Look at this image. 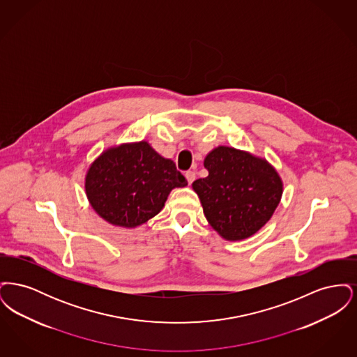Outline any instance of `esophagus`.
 Masks as SVG:
<instances>
[{"mask_svg": "<svg viewBox=\"0 0 357 357\" xmlns=\"http://www.w3.org/2000/svg\"><path fill=\"white\" fill-rule=\"evenodd\" d=\"M185 175H186V179L187 182H188V185H191V183L195 181V172H194V171H187Z\"/></svg>", "mask_w": 357, "mask_h": 357, "instance_id": "obj_1", "label": "esophagus"}]
</instances>
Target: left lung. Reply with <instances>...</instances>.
Here are the masks:
<instances>
[{
	"mask_svg": "<svg viewBox=\"0 0 357 357\" xmlns=\"http://www.w3.org/2000/svg\"><path fill=\"white\" fill-rule=\"evenodd\" d=\"M206 178L192 183L211 227L227 241L252 237L272 218L282 181L261 158L221 146L204 158Z\"/></svg>",
	"mask_w": 357,
	"mask_h": 357,
	"instance_id": "obj_1",
	"label": "left lung"
}]
</instances>
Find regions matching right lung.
<instances>
[{
	"mask_svg": "<svg viewBox=\"0 0 357 357\" xmlns=\"http://www.w3.org/2000/svg\"><path fill=\"white\" fill-rule=\"evenodd\" d=\"M187 186L171 159L147 142L112 147L91 165L85 192L93 210L115 226L136 227L155 217L171 190Z\"/></svg>",
	"mask_w": 357,
	"mask_h": 357,
	"instance_id": "obj_1",
	"label": "right lung"
}]
</instances>
